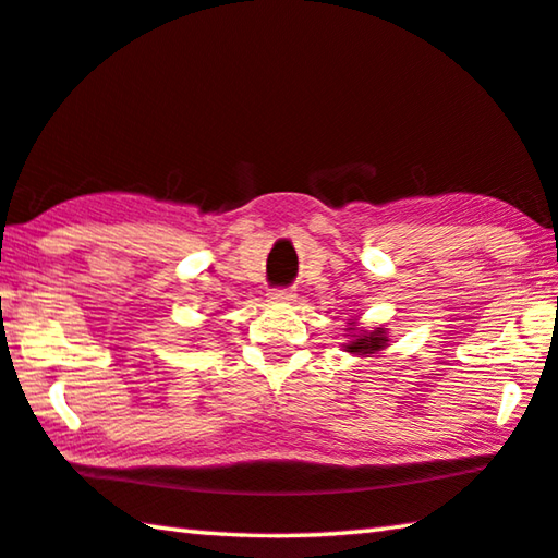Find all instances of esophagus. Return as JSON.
Here are the masks:
<instances>
[{
    "label": "esophagus",
    "instance_id": "esophagus-1",
    "mask_svg": "<svg viewBox=\"0 0 558 558\" xmlns=\"http://www.w3.org/2000/svg\"><path fill=\"white\" fill-rule=\"evenodd\" d=\"M295 300L290 290H270L268 292V302H276V305H288V302Z\"/></svg>",
    "mask_w": 558,
    "mask_h": 558
}]
</instances>
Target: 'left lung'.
Returning <instances> with one entry per match:
<instances>
[{
  "instance_id": "left-lung-1",
  "label": "left lung",
  "mask_w": 558,
  "mask_h": 558,
  "mask_svg": "<svg viewBox=\"0 0 558 558\" xmlns=\"http://www.w3.org/2000/svg\"><path fill=\"white\" fill-rule=\"evenodd\" d=\"M347 342L342 344L344 352L354 354V356H366V354H376L381 352V349L389 347V332H386V327H359L356 319H349L347 323Z\"/></svg>"
}]
</instances>
